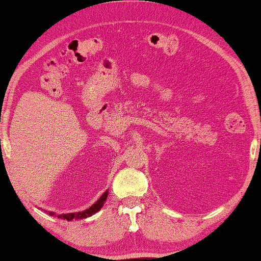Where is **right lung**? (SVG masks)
Returning a JSON list of instances; mask_svg holds the SVG:
<instances>
[{
  "label": "right lung",
  "instance_id": "right-lung-1",
  "mask_svg": "<svg viewBox=\"0 0 261 261\" xmlns=\"http://www.w3.org/2000/svg\"><path fill=\"white\" fill-rule=\"evenodd\" d=\"M108 194H109V192L106 191L101 194V197L98 199V200L94 202L92 206H90L87 210H84V211L81 212H70V213H62V215H56L55 212L53 211H45L46 213H49L50 216H55L57 218H61V219H67V221H72V219H83V218H87V217H91V216L94 215V213L99 211V210L103 207L104 205V201L107 200L108 198Z\"/></svg>",
  "mask_w": 261,
  "mask_h": 261
}]
</instances>
